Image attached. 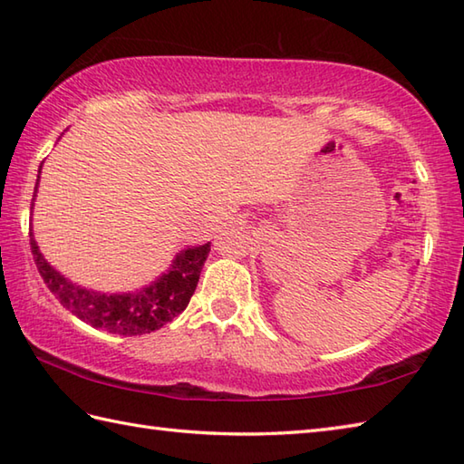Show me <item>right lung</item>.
Wrapping results in <instances>:
<instances>
[{
	"mask_svg": "<svg viewBox=\"0 0 464 464\" xmlns=\"http://www.w3.org/2000/svg\"><path fill=\"white\" fill-rule=\"evenodd\" d=\"M39 173H42V165H39ZM35 193L32 201H35ZM29 245H32L35 267L44 283L65 309L95 329L123 334V337L157 331L165 323L175 319L177 314H181L193 297L203 263L211 251V243L199 245V247H187L175 255L171 267L151 285H145V287L131 293L110 295L80 287L55 271L39 251L34 231H29Z\"/></svg>",
	"mask_w": 464,
	"mask_h": 464,
	"instance_id": "obj_1",
	"label": "right lung"
}]
</instances>
